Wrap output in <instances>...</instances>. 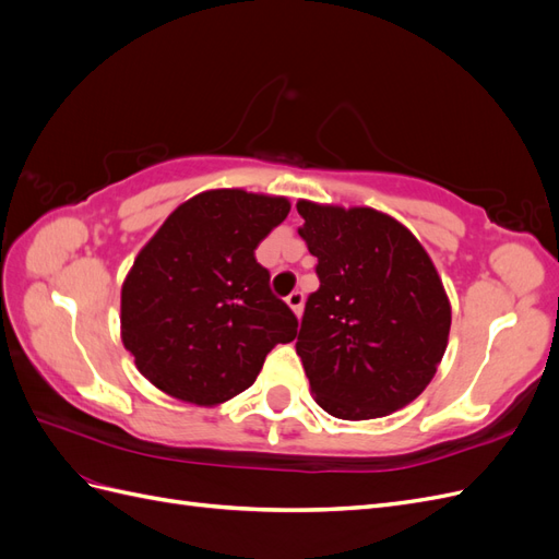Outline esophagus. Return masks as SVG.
Here are the masks:
<instances>
[{"mask_svg": "<svg viewBox=\"0 0 559 559\" xmlns=\"http://www.w3.org/2000/svg\"><path fill=\"white\" fill-rule=\"evenodd\" d=\"M302 302H306V296H302L300 292H292L289 296H286V306L294 310V314L302 312Z\"/></svg>", "mask_w": 559, "mask_h": 559, "instance_id": "esophagus-1", "label": "esophagus"}]
</instances>
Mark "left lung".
Masks as SVG:
<instances>
[{"label":"left lung","instance_id":"8db88e82","mask_svg":"<svg viewBox=\"0 0 559 559\" xmlns=\"http://www.w3.org/2000/svg\"><path fill=\"white\" fill-rule=\"evenodd\" d=\"M296 210L319 277L296 343L314 401L352 421L401 411L425 392L448 347L452 310L433 261L373 207L298 200Z\"/></svg>","mask_w":559,"mask_h":559}]
</instances>
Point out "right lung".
I'll list each match as a JSON object with an SVG mask.
<instances>
[{"instance_id":"obj_1","label":"right lung","mask_w":559,"mask_h":559,"mask_svg":"<svg viewBox=\"0 0 559 559\" xmlns=\"http://www.w3.org/2000/svg\"><path fill=\"white\" fill-rule=\"evenodd\" d=\"M292 210L282 195L202 191L165 218L121 289V341L140 373L183 403L245 392L298 319L270 294L253 249Z\"/></svg>"}]
</instances>
